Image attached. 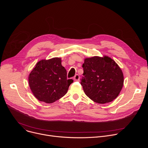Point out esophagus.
Returning <instances> with one entry per match:
<instances>
[{"label":"esophagus","instance_id":"34e87169","mask_svg":"<svg viewBox=\"0 0 148 148\" xmlns=\"http://www.w3.org/2000/svg\"><path fill=\"white\" fill-rule=\"evenodd\" d=\"M74 81H78L79 79V75L78 74H76L74 77Z\"/></svg>","mask_w":148,"mask_h":148}]
</instances>
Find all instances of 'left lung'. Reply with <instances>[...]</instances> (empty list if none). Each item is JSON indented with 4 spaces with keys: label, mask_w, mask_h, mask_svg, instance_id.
Masks as SVG:
<instances>
[{
    "label": "left lung",
    "mask_w": 148,
    "mask_h": 148,
    "mask_svg": "<svg viewBox=\"0 0 148 148\" xmlns=\"http://www.w3.org/2000/svg\"><path fill=\"white\" fill-rule=\"evenodd\" d=\"M81 85L87 97L98 103L112 101L123 84L122 71L111 58L97 56L87 58L82 64Z\"/></svg>",
    "instance_id": "1"
}]
</instances>
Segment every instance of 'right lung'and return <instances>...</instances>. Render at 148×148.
Returning a JSON list of instances; mask_svg holds the SVG:
<instances>
[{
  "label": "right lung",
  "mask_w": 148,
  "mask_h": 148,
  "mask_svg": "<svg viewBox=\"0 0 148 148\" xmlns=\"http://www.w3.org/2000/svg\"><path fill=\"white\" fill-rule=\"evenodd\" d=\"M72 79H67V71L60 58L38 61L29 77L30 88L40 101L51 103L67 92Z\"/></svg>",
  "instance_id": "1"
}]
</instances>
